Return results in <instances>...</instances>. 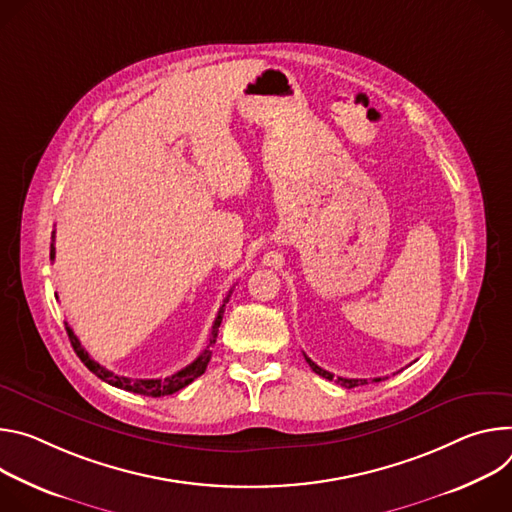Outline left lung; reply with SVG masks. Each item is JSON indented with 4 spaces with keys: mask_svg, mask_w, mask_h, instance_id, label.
<instances>
[{
    "mask_svg": "<svg viewBox=\"0 0 512 512\" xmlns=\"http://www.w3.org/2000/svg\"><path fill=\"white\" fill-rule=\"evenodd\" d=\"M305 360L309 362V366H311V370L315 372V374H319V376H323V378H327V380H333V374L331 372H327V370H323V368H319L313 360H309L307 356H305ZM382 378H374V382H380ZM337 384H342V386H346V388H354V386H360V384H368V380H358V378H342L339 376L337 380H335Z\"/></svg>",
    "mask_w": 512,
    "mask_h": 512,
    "instance_id": "left-lung-1",
    "label": "left lung"
}]
</instances>
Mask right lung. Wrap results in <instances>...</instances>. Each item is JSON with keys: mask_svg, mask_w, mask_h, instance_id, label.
<instances>
[{"mask_svg": "<svg viewBox=\"0 0 512 512\" xmlns=\"http://www.w3.org/2000/svg\"><path fill=\"white\" fill-rule=\"evenodd\" d=\"M50 260H54V232H52V244H50ZM230 293H232V291H230ZM227 299H230V295L225 297L223 305H221L219 311H217V317H215V321H213L211 335H209V344H207V348L203 350V354H201L195 362H191L187 368L179 370L177 374L168 376V378H126V376L113 374V372H109L107 368H103L101 364H97L95 360H91V356H89L87 350L81 346L79 337L73 333V329L69 327V323H65V327H67V335H69V339H71L73 350L77 352V356L81 358V362H83L97 378H101L103 382H107V384H111V386H116V388H122V390H128V392H136V394H144V396H154V399H156V396L173 394V392L185 388L187 384H191L195 378H199V376L205 372V368H207V364H209V360H211V346L215 344V337H217V331H219V325H221V317H223V309H225Z\"/></svg>", "mask_w": 512, "mask_h": 512, "instance_id": "right-lung-1", "label": "right lung"}]
</instances>
